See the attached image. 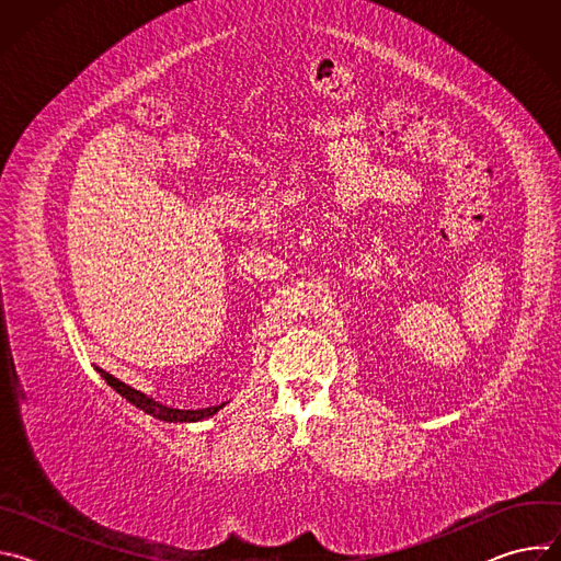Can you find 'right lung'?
Returning a JSON list of instances; mask_svg holds the SVG:
<instances>
[{
  "label": "right lung",
  "mask_w": 561,
  "mask_h": 561,
  "mask_svg": "<svg viewBox=\"0 0 561 561\" xmlns=\"http://www.w3.org/2000/svg\"><path fill=\"white\" fill-rule=\"evenodd\" d=\"M100 373H102V377L108 381V386H111L113 390H117V392L126 399V402H130L135 409L144 411L146 415H152V417L159 420V422H169V424H178V422H180V424H186V422H202V420L213 417L215 413H219V411L228 404V402H224V404H219V407H208V409H197V411L173 409V407H167V404H162V402H157V399L144 394L141 390H135L133 386L119 381L117 377H113V375H108V373H104V370H100Z\"/></svg>",
  "instance_id": "add662e5"
}]
</instances>
